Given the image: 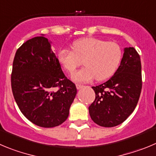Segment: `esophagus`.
Returning <instances> with one entry per match:
<instances>
[{
  "label": "esophagus",
  "instance_id": "34e87169",
  "mask_svg": "<svg viewBox=\"0 0 156 156\" xmlns=\"http://www.w3.org/2000/svg\"><path fill=\"white\" fill-rule=\"evenodd\" d=\"M83 85H79V84H76V88L77 89H81V88H83Z\"/></svg>",
  "mask_w": 156,
  "mask_h": 156
}]
</instances>
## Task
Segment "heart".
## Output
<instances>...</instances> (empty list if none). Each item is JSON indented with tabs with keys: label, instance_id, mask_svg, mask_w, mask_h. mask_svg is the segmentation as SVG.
I'll return each mask as SVG.
<instances>
[{
	"label": "heart",
	"instance_id": "b5f03b06",
	"mask_svg": "<svg viewBox=\"0 0 156 156\" xmlns=\"http://www.w3.org/2000/svg\"><path fill=\"white\" fill-rule=\"evenodd\" d=\"M72 50L61 49L57 58L69 73L83 64L85 67L72 75L76 82H88L95 78L103 81L114 74L122 58V50L117 43L93 37L82 38L72 43Z\"/></svg>",
	"mask_w": 156,
	"mask_h": 156
}]
</instances>
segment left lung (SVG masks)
<instances>
[{
    "mask_svg": "<svg viewBox=\"0 0 156 156\" xmlns=\"http://www.w3.org/2000/svg\"><path fill=\"white\" fill-rule=\"evenodd\" d=\"M141 87L140 56L134 47H126L113 76L105 83L92 87L95 99L88 107L92 120L105 127L122 123L135 109Z\"/></svg>",
    "mask_w": 156,
    "mask_h": 156,
    "instance_id": "1",
    "label": "left lung"
}]
</instances>
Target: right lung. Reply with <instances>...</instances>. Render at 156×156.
<instances>
[{
	"mask_svg": "<svg viewBox=\"0 0 156 156\" xmlns=\"http://www.w3.org/2000/svg\"><path fill=\"white\" fill-rule=\"evenodd\" d=\"M11 81L15 102L29 121L54 127L67 120L77 88L64 75L43 35L27 40L17 50Z\"/></svg>",
	"mask_w": 156,
	"mask_h": 156,
	"instance_id": "right-lung-1",
	"label": "right lung"
}]
</instances>
